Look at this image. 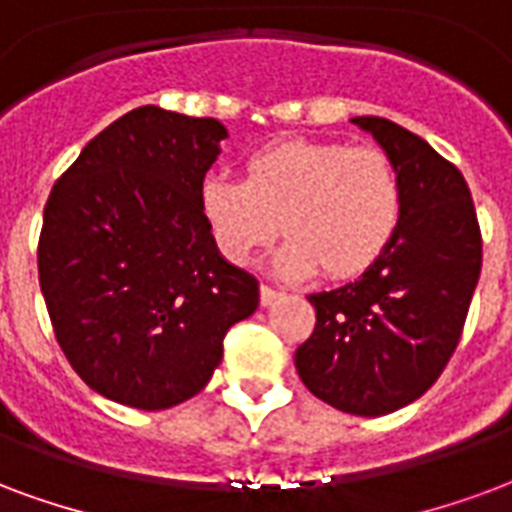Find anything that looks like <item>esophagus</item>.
Listing matches in <instances>:
<instances>
[{
	"label": "esophagus",
	"instance_id": "obj_1",
	"mask_svg": "<svg viewBox=\"0 0 512 512\" xmlns=\"http://www.w3.org/2000/svg\"><path fill=\"white\" fill-rule=\"evenodd\" d=\"M279 295H282V293H279V290H274L271 285H260V304H263V306L274 304Z\"/></svg>",
	"mask_w": 512,
	"mask_h": 512
}]
</instances>
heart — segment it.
Returning <instances> with one entry per match:
<instances>
[{
	"instance_id": "obj_1",
	"label": "heart",
	"mask_w": 512,
	"mask_h": 512,
	"mask_svg": "<svg viewBox=\"0 0 512 512\" xmlns=\"http://www.w3.org/2000/svg\"><path fill=\"white\" fill-rule=\"evenodd\" d=\"M200 214L219 252L252 263L279 233V268L287 276L331 279L363 274L391 244L401 214V181L380 149L333 140H282L255 151L244 181L206 176Z\"/></svg>"
}]
</instances>
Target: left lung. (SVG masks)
<instances>
[{
	"instance_id": "1",
	"label": "left lung",
	"mask_w": 512,
	"mask_h": 512,
	"mask_svg": "<svg viewBox=\"0 0 512 512\" xmlns=\"http://www.w3.org/2000/svg\"><path fill=\"white\" fill-rule=\"evenodd\" d=\"M350 121L372 132L399 173V225L355 282L309 295L317 323L295 350V369L325 404L377 418L420 399L448 366L480 279L483 238L453 162L388 119Z\"/></svg>"
}]
</instances>
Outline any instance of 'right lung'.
I'll return each mask as SVG.
<instances>
[{"instance_id": "right-lung-1", "label": "right lung", "mask_w": 512, "mask_h": 512, "mask_svg": "<svg viewBox=\"0 0 512 512\" xmlns=\"http://www.w3.org/2000/svg\"><path fill=\"white\" fill-rule=\"evenodd\" d=\"M227 130L143 105L92 138L43 211L37 271L56 342L92 391L168 410L206 388L257 279L219 255L200 181Z\"/></svg>"}]
</instances>
